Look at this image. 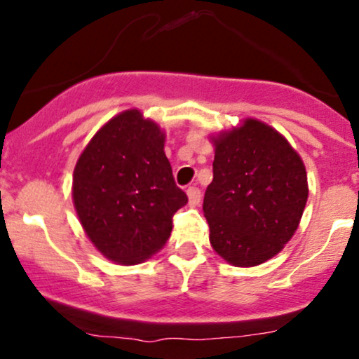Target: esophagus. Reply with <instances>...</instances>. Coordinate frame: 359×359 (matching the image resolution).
Segmentation results:
<instances>
[{
	"mask_svg": "<svg viewBox=\"0 0 359 359\" xmlns=\"http://www.w3.org/2000/svg\"><path fill=\"white\" fill-rule=\"evenodd\" d=\"M187 196H189V204L197 205V204L201 203V197H203V192H201L199 187H189L187 189Z\"/></svg>",
	"mask_w": 359,
	"mask_h": 359,
	"instance_id": "1",
	"label": "esophagus"
}]
</instances>
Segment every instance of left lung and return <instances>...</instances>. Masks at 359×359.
I'll return each mask as SVG.
<instances>
[{"instance_id":"8db88e82","label":"left lung","mask_w":359,"mask_h":359,"mask_svg":"<svg viewBox=\"0 0 359 359\" xmlns=\"http://www.w3.org/2000/svg\"><path fill=\"white\" fill-rule=\"evenodd\" d=\"M204 216L214 251L234 266H257L299 228L309 189L304 162L273 128L246 119L214 140Z\"/></svg>"}]
</instances>
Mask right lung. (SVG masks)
Here are the masks:
<instances>
[{
	"label": "right lung",
	"mask_w": 359,
	"mask_h": 359,
	"mask_svg": "<svg viewBox=\"0 0 359 359\" xmlns=\"http://www.w3.org/2000/svg\"><path fill=\"white\" fill-rule=\"evenodd\" d=\"M163 143L158 125L130 109L109 119L77 160V216L94 246L113 262L135 265L156 253L170 238L174 214L187 204Z\"/></svg>",
	"instance_id": "right-lung-1"
}]
</instances>
